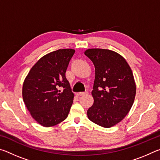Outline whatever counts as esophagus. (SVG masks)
I'll list each match as a JSON object with an SVG mask.
<instances>
[{"label": "esophagus", "instance_id": "34e87169", "mask_svg": "<svg viewBox=\"0 0 160 160\" xmlns=\"http://www.w3.org/2000/svg\"><path fill=\"white\" fill-rule=\"evenodd\" d=\"M88 92L86 91V92H79L78 93V96H84V95H88Z\"/></svg>", "mask_w": 160, "mask_h": 160}]
</instances>
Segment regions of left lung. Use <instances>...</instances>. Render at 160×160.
<instances>
[{
    "instance_id": "1",
    "label": "left lung",
    "mask_w": 160,
    "mask_h": 160,
    "mask_svg": "<svg viewBox=\"0 0 160 160\" xmlns=\"http://www.w3.org/2000/svg\"><path fill=\"white\" fill-rule=\"evenodd\" d=\"M85 54L95 67L94 104L88 116L97 125L110 128L123 120L132 106L136 92L133 75L124 58L115 51L90 48Z\"/></svg>"
}]
</instances>
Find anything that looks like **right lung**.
Masks as SVG:
<instances>
[{"label": "right lung", "mask_w": 160, "mask_h": 160, "mask_svg": "<svg viewBox=\"0 0 160 160\" xmlns=\"http://www.w3.org/2000/svg\"><path fill=\"white\" fill-rule=\"evenodd\" d=\"M71 48L58 49L43 56L32 68L22 87V97L35 121L44 127L62 122L68 117L74 94L66 78Z\"/></svg>", "instance_id": "add662e5"}]
</instances>
